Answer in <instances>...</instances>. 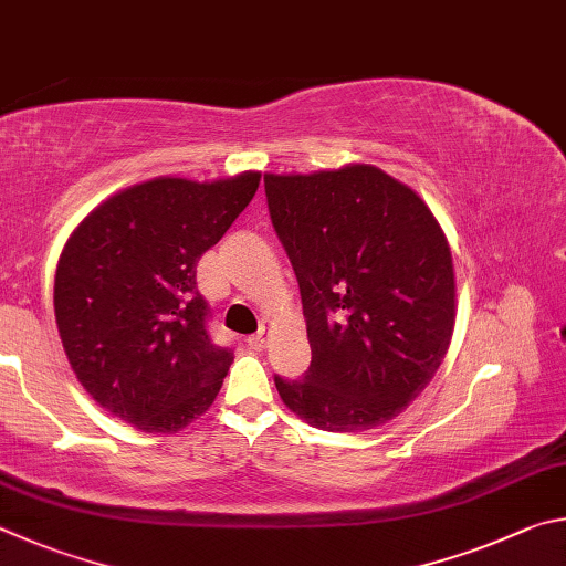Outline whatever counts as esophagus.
I'll return each instance as SVG.
<instances>
[{"label": "esophagus", "instance_id": "34e87169", "mask_svg": "<svg viewBox=\"0 0 566 566\" xmlns=\"http://www.w3.org/2000/svg\"><path fill=\"white\" fill-rule=\"evenodd\" d=\"M271 333H273V325L265 321V323L261 325V333L253 335V338H248V345H251L253 350H263L265 345H268V340H271Z\"/></svg>", "mask_w": 566, "mask_h": 566}]
</instances>
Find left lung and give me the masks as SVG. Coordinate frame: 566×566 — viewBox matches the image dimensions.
I'll list each match as a JSON object with an SVG mask.
<instances>
[{
  "label": "left lung",
  "mask_w": 566,
  "mask_h": 566,
  "mask_svg": "<svg viewBox=\"0 0 566 566\" xmlns=\"http://www.w3.org/2000/svg\"><path fill=\"white\" fill-rule=\"evenodd\" d=\"M263 181L313 353L305 378H275L277 395L311 428H380L448 355L458 315L448 235L408 184L373 164Z\"/></svg>",
  "instance_id": "left-lung-1"
}]
</instances>
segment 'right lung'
I'll use <instances>...</instances> for the list:
<instances>
[{"label": "right lung", "instance_id": "1", "mask_svg": "<svg viewBox=\"0 0 566 566\" xmlns=\"http://www.w3.org/2000/svg\"><path fill=\"white\" fill-rule=\"evenodd\" d=\"M258 184L261 171L148 178L104 198L66 238L59 338L76 380L114 418L176 434L213 405L233 353L208 338L196 265Z\"/></svg>", "mask_w": 566, "mask_h": 566}]
</instances>
